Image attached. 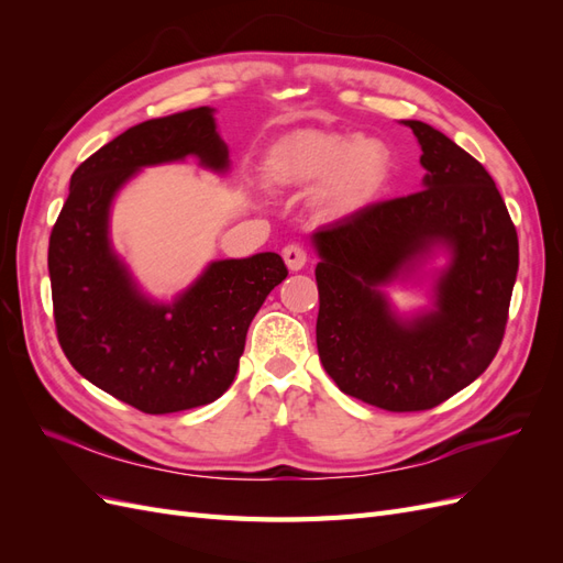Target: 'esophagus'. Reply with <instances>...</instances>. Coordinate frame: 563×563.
Wrapping results in <instances>:
<instances>
[{"label": "esophagus", "instance_id": "esophagus-1", "mask_svg": "<svg viewBox=\"0 0 563 563\" xmlns=\"http://www.w3.org/2000/svg\"><path fill=\"white\" fill-rule=\"evenodd\" d=\"M282 255H284L286 267L291 269V272L302 269L305 263H308V251H305L300 244H288V246H284Z\"/></svg>", "mask_w": 563, "mask_h": 563}]
</instances>
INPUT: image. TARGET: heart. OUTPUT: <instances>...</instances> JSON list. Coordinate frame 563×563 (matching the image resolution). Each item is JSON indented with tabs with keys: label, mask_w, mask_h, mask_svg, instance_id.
I'll return each instance as SVG.
<instances>
[{
	"label": "heart",
	"mask_w": 563,
	"mask_h": 563,
	"mask_svg": "<svg viewBox=\"0 0 563 563\" xmlns=\"http://www.w3.org/2000/svg\"><path fill=\"white\" fill-rule=\"evenodd\" d=\"M395 157L378 135L296 131L269 147L265 178L272 185L321 183L329 213H352L376 199L391 178Z\"/></svg>",
	"instance_id": "heart-1"
}]
</instances>
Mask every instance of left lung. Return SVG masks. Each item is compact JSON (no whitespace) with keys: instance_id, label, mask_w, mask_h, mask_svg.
<instances>
[{"instance_id":"left-lung-1","label":"left lung","mask_w":563,"mask_h":563,"mask_svg":"<svg viewBox=\"0 0 563 563\" xmlns=\"http://www.w3.org/2000/svg\"><path fill=\"white\" fill-rule=\"evenodd\" d=\"M420 143L424 190L368 203L321 225L317 347L345 395L385 411H428L476 380L498 354L519 269V240L496 183L430 124ZM434 250L450 253L430 313L401 320L379 286Z\"/></svg>"}]
</instances>
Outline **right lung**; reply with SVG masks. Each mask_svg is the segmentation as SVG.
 <instances>
[{
  "label": "right lung",
  "instance_id": "1",
  "mask_svg": "<svg viewBox=\"0 0 563 563\" xmlns=\"http://www.w3.org/2000/svg\"><path fill=\"white\" fill-rule=\"evenodd\" d=\"M197 157L228 172L211 108L126 129L81 162L48 240L58 343L84 378L143 413L216 401L232 385L255 312L288 269L279 253L216 261L174 300H150L110 244V207L143 166Z\"/></svg>",
  "mask_w": 563,
  "mask_h": 563
}]
</instances>
